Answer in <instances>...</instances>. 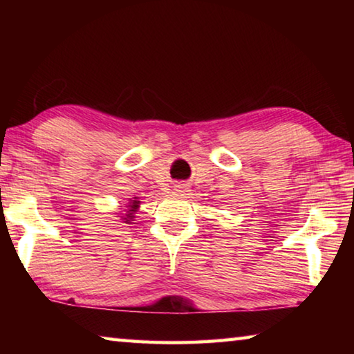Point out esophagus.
<instances>
[{
  "mask_svg": "<svg viewBox=\"0 0 354 354\" xmlns=\"http://www.w3.org/2000/svg\"><path fill=\"white\" fill-rule=\"evenodd\" d=\"M175 190L179 192V194H185V192H189V185L184 184V183H179L175 185Z\"/></svg>",
  "mask_w": 354,
  "mask_h": 354,
  "instance_id": "obj_1",
  "label": "esophagus"
}]
</instances>
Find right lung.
I'll return each instance as SVG.
<instances>
[{"mask_svg": "<svg viewBox=\"0 0 354 354\" xmlns=\"http://www.w3.org/2000/svg\"><path fill=\"white\" fill-rule=\"evenodd\" d=\"M139 205H140V201H137V198L131 200L129 206H128V212H127V215H123L122 220H124L127 223H129V221L134 218V214L137 212V209H139Z\"/></svg>", "mask_w": 354, "mask_h": 354, "instance_id": "1", "label": "right lung"}]
</instances>
